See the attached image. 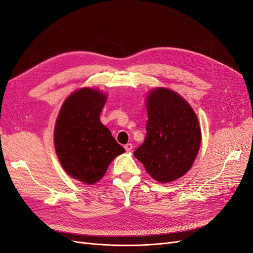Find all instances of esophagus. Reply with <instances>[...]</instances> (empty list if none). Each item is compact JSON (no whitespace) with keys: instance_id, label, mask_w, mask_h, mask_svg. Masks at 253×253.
<instances>
[{"instance_id":"1","label":"esophagus","mask_w":253,"mask_h":253,"mask_svg":"<svg viewBox=\"0 0 253 253\" xmlns=\"http://www.w3.org/2000/svg\"><path fill=\"white\" fill-rule=\"evenodd\" d=\"M125 149H126V151H132V149H133V144L132 143H126V145H125Z\"/></svg>"}]
</instances>
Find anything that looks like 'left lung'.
<instances>
[{"label":"left lung","mask_w":253,"mask_h":253,"mask_svg":"<svg viewBox=\"0 0 253 253\" xmlns=\"http://www.w3.org/2000/svg\"><path fill=\"white\" fill-rule=\"evenodd\" d=\"M147 112V135L134 156L157 181H173L190 170L200 150L197 117L185 99L162 87L150 93Z\"/></svg>","instance_id":"left-lung-1"}]
</instances>
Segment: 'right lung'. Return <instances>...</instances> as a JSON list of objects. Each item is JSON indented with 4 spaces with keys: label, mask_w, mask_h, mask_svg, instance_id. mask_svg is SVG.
I'll return each mask as SVG.
<instances>
[{
    "label": "right lung",
    "mask_w": 253,
    "mask_h": 253,
    "mask_svg": "<svg viewBox=\"0 0 253 253\" xmlns=\"http://www.w3.org/2000/svg\"><path fill=\"white\" fill-rule=\"evenodd\" d=\"M105 100L100 91L81 88L66 99L56 122L55 147L61 165L87 185L100 180L112 160L125 152L99 119Z\"/></svg>",
    "instance_id": "add662e5"
}]
</instances>
